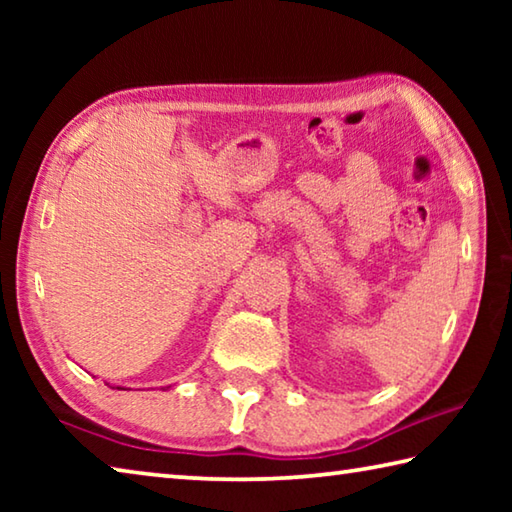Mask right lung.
Instances as JSON below:
<instances>
[{
  "instance_id": "add662e5",
  "label": "right lung",
  "mask_w": 512,
  "mask_h": 512,
  "mask_svg": "<svg viewBox=\"0 0 512 512\" xmlns=\"http://www.w3.org/2000/svg\"><path fill=\"white\" fill-rule=\"evenodd\" d=\"M108 386H110V384H108ZM117 388H119V386H117Z\"/></svg>"
}]
</instances>
